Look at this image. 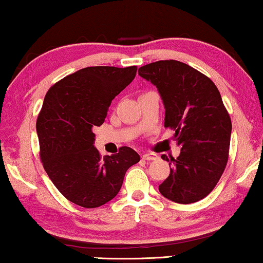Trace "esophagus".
Here are the masks:
<instances>
[{"mask_svg":"<svg viewBox=\"0 0 263 263\" xmlns=\"http://www.w3.org/2000/svg\"><path fill=\"white\" fill-rule=\"evenodd\" d=\"M158 157L155 154L152 153H147V154H142L141 155V159L142 160H146V161H152V160H155Z\"/></svg>","mask_w":263,"mask_h":263,"instance_id":"1","label":"esophagus"}]
</instances>
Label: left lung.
<instances>
[{
  "mask_svg": "<svg viewBox=\"0 0 263 263\" xmlns=\"http://www.w3.org/2000/svg\"><path fill=\"white\" fill-rule=\"evenodd\" d=\"M138 73L157 86L166 116L164 127L174 130L181 146L169 176L159 185L163 197L180 204L203 199L211 193L229 160L231 117L210 78L184 62L160 60ZM166 161V155L161 157Z\"/></svg>",
  "mask_w": 263,
  "mask_h": 263,
  "instance_id": "1",
  "label": "left lung"
}]
</instances>
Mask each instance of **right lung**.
Returning <instances> with one entry per match:
<instances>
[{
  "instance_id": "obj_1",
  "label": "right lung",
  "mask_w": 263,
  "mask_h": 263,
  "mask_svg": "<svg viewBox=\"0 0 263 263\" xmlns=\"http://www.w3.org/2000/svg\"><path fill=\"white\" fill-rule=\"evenodd\" d=\"M136 74L137 66L86 67L46 92L35 123L39 155L53 184L77 205L94 209L111 201L127 169L139 162V154L127 146L102 158L92 132L104 123L111 101Z\"/></svg>"
}]
</instances>
